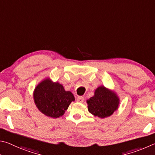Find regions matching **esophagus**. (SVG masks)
Wrapping results in <instances>:
<instances>
[{
    "instance_id": "34e87169",
    "label": "esophagus",
    "mask_w": 155,
    "mask_h": 155,
    "mask_svg": "<svg viewBox=\"0 0 155 155\" xmlns=\"http://www.w3.org/2000/svg\"><path fill=\"white\" fill-rule=\"evenodd\" d=\"M84 97H82V96L78 97V98H77V101L78 102L82 103V102H84Z\"/></svg>"
}]
</instances>
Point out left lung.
<instances>
[{"instance_id": "obj_1", "label": "left lung", "mask_w": 155, "mask_h": 155, "mask_svg": "<svg viewBox=\"0 0 155 155\" xmlns=\"http://www.w3.org/2000/svg\"><path fill=\"white\" fill-rule=\"evenodd\" d=\"M87 103L89 112L98 117L105 118L112 115L117 110L119 99L114 93L104 86H100Z\"/></svg>"}]
</instances>
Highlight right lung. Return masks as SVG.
<instances>
[{
    "label": "right lung",
    "instance_id": "right-lung-1",
    "mask_svg": "<svg viewBox=\"0 0 155 155\" xmlns=\"http://www.w3.org/2000/svg\"><path fill=\"white\" fill-rule=\"evenodd\" d=\"M35 104L41 112L51 118H59L64 114L71 103L75 101L73 94L65 91L61 84L45 80L35 88Z\"/></svg>",
    "mask_w": 155,
    "mask_h": 155
}]
</instances>
